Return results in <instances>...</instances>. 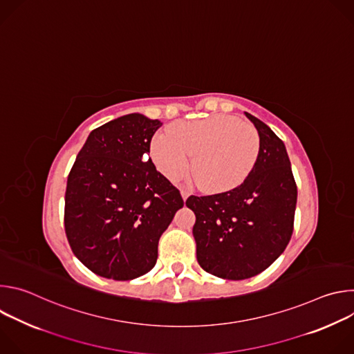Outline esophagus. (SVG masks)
I'll use <instances>...</instances> for the list:
<instances>
[{"instance_id": "34e87169", "label": "esophagus", "mask_w": 354, "mask_h": 354, "mask_svg": "<svg viewBox=\"0 0 354 354\" xmlns=\"http://www.w3.org/2000/svg\"><path fill=\"white\" fill-rule=\"evenodd\" d=\"M180 194H182V198H183V200H186V198L190 196L189 190H186V189H182V190H180Z\"/></svg>"}]
</instances>
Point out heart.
I'll list each match as a JSON object with an SVG mask.
<instances>
[{
  "label": "heart",
  "mask_w": 354,
  "mask_h": 354,
  "mask_svg": "<svg viewBox=\"0 0 354 354\" xmlns=\"http://www.w3.org/2000/svg\"><path fill=\"white\" fill-rule=\"evenodd\" d=\"M261 151L258 131L227 115L178 122L151 141L149 154L158 171L179 180L190 167L196 180L210 192L224 193L241 186L254 171Z\"/></svg>",
  "instance_id": "obj_1"
}]
</instances>
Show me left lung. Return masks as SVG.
I'll list each match as a JSON object with an SVG mask.
<instances>
[{
	"instance_id": "1",
	"label": "left lung",
	"mask_w": 354,
	"mask_h": 354,
	"mask_svg": "<svg viewBox=\"0 0 354 354\" xmlns=\"http://www.w3.org/2000/svg\"><path fill=\"white\" fill-rule=\"evenodd\" d=\"M255 124L261 151L250 176L238 187L212 196H190L198 265L225 280H243L268 269L284 252L294 225L297 186L284 142L245 112Z\"/></svg>"
}]
</instances>
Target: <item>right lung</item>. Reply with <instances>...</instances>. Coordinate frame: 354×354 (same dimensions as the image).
<instances>
[{
	"instance_id": "right-lung-1",
	"label": "right lung",
	"mask_w": 354,
	"mask_h": 354,
	"mask_svg": "<svg viewBox=\"0 0 354 354\" xmlns=\"http://www.w3.org/2000/svg\"><path fill=\"white\" fill-rule=\"evenodd\" d=\"M156 119L130 113L92 130L67 179L64 227L78 261L97 276L133 280L156 266L158 242L183 207L148 156Z\"/></svg>"
}]
</instances>
